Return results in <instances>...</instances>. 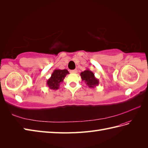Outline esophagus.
<instances>
[{
  "mask_svg": "<svg viewBox=\"0 0 148 148\" xmlns=\"http://www.w3.org/2000/svg\"><path fill=\"white\" fill-rule=\"evenodd\" d=\"M78 70H77V69H75V70H71L70 72L71 73H77Z\"/></svg>",
  "mask_w": 148,
  "mask_h": 148,
  "instance_id": "34e87169",
  "label": "esophagus"
}]
</instances>
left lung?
Segmentation results:
<instances>
[{
  "instance_id": "left-lung-1",
  "label": "left lung",
  "mask_w": 148,
  "mask_h": 148,
  "mask_svg": "<svg viewBox=\"0 0 148 148\" xmlns=\"http://www.w3.org/2000/svg\"><path fill=\"white\" fill-rule=\"evenodd\" d=\"M80 77L82 80L84 81L89 88H95L99 84V80L95 77L94 73L88 69L81 72Z\"/></svg>"
}]
</instances>
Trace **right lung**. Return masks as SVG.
<instances>
[{"mask_svg":"<svg viewBox=\"0 0 148 148\" xmlns=\"http://www.w3.org/2000/svg\"><path fill=\"white\" fill-rule=\"evenodd\" d=\"M69 74L67 70H54L52 72L51 77L47 80V85L49 88L53 90H57L60 86L61 82H63L66 75Z\"/></svg>","mask_w":148,"mask_h":148,"instance_id":"1","label":"right lung"}]
</instances>
